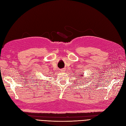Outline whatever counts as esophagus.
<instances>
[{
    "mask_svg": "<svg viewBox=\"0 0 126 126\" xmlns=\"http://www.w3.org/2000/svg\"><path fill=\"white\" fill-rule=\"evenodd\" d=\"M64 70H65V69H62V70H61V71L63 72V71H64Z\"/></svg>",
    "mask_w": 126,
    "mask_h": 126,
    "instance_id": "1",
    "label": "esophagus"
}]
</instances>
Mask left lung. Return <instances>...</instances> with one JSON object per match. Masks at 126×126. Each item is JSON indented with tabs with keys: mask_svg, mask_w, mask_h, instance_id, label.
<instances>
[{
	"mask_svg": "<svg viewBox=\"0 0 126 126\" xmlns=\"http://www.w3.org/2000/svg\"><path fill=\"white\" fill-rule=\"evenodd\" d=\"M81 76H83V75H81Z\"/></svg>",
	"mask_w": 126,
	"mask_h": 126,
	"instance_id": "8db88e82",
	"label": "left lung"
}]
</instances>
